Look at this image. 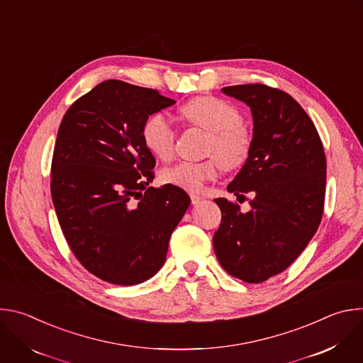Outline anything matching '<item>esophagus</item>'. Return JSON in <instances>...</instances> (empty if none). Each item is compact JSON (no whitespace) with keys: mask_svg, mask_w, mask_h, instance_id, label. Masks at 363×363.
I'll return each instance as SVG.
<instances>
[{"mask_svg":"<svg viewBox=\"0 0 363 363\" xmlns=\"http://www.w3.org/2000/svg\"><path fill=\"white\" fill-rule=\"evenodd\" d=\"M189 196H191V202L195 205V203H198L201 199H202V196L201 195H198V194H194V192H191L189 194Z\"/></svg>","mask_w":363,"mask_h":363,"instance_id":"1","label":"esophagus"}]
</instances>
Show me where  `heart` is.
<instances>
[{
	"label": "heart",
	"mask_w": 363,
	"mask_h": 363,
	"mask_svg": "<svg viewBox=\"0 0 363 363\" xmlns=\"http://www.w3.org/2000/svg\"><path fill=\"white\" fill-rule=\"evenodd\" d=\"M179 115L188 125L208 133L205 153L211 158L201 162L181 161L165 168V184L198 192L220 175L223 167L237 169L247 162L252 149V132L231 103L216 96H198L181 106ZM142 139L153 157L168 161L175 152L177 129L165 113L157 112L145 121Z\"/></svg>",
	"instance_id": "heart-1"
}]
</instances>
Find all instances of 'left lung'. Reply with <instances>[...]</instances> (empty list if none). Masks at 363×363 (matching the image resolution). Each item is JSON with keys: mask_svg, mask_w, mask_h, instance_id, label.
Returning a JSON list of instances; mask_svg holds the SVG:
<instances>
[{"mask_svg": "<svg viewBox=\"0 0 363 363\" xmlns=\"http://www.w3.org/2000/svg\"><path fill=\"white\" fill-rule=\"evenodd\" d=\"M223 91L251 108L252 149L227 189L252 198L245 214L237 202L216 199L223 217L214 250L228 274L262 283L296 260L322 221L325 149L315 123L289 93L260 83Z\"/></svg>", "mask_w": 363, "mask_h": 363, "instance_id": "obj_1", "label": "left lung"}]
</instances>
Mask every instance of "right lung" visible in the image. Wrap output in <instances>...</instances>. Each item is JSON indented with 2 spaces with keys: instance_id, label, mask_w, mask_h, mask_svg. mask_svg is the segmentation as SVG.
<instances>
[{
  "instance_id": "right-lung-1",
  "label": "right lung",
  "mask_w": 363,
  "mask_h": 363,
  "mask_svg": "<svg viewBox=\"0 0 363 363\" xmlns=\"http://www.w3.org/2000/svg\"><path fill=\"white\" fill-rule=\"evenodd\" d=\"M174 103L158 90L106 80L79 97L60 123L51 198L72 252L103 281L133 286L157 274L189 206L175 185L147 186L157 162L142 128Z\"/></svg>"
}]
</instances>
